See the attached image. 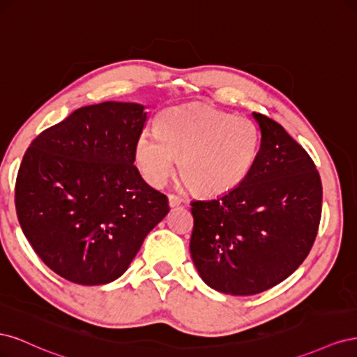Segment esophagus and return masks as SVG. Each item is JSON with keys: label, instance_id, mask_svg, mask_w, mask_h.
<instances>
[{"label": "esophagus", "instance_id": "esophagus-1", "mask_svg": "<svg viewBox=\"0 0 357 357\" xmlns=\"http://www.w3.org/2000/svg\"><path fill=\"white\" fill-rule=\"evenodd\" d=\"M181 198L178 195H176V193H169L168 195V204L169 207H178V205L181 204Z\"/></svg>", "mask_w": 357, "mask_h": 357}]
</instances>
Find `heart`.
<instances>
[{"mask_svg": "<svg viewBox=\"0 0 357 357\" xmlns=\"http://www.w3.org/2000/svg\"><path fill=\"white\" fill-rule=\"evenodd\" d=\"M259 131L247 117L213 109H169L158 131L137 139L135 160L152 186L174 174L177 159L185 181L202 195H222L241 185L259 152Z\"/></svg>", "mask_w": 357, "mask_h": 357, "instance_id": "obj_1", "label": "heart"}]
</instances>
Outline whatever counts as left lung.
<instances>
[{"label": "left lung", "instance_id": "obj_1", "mask_svg": "<svg viewBox=\"0 0 357 357\" xmlns=\"http://www.w3.org/2000/svg\"><path fill=\"white\" fill-rule=\"evenodd\" d=\"M261 149L241 185L192 201L190 256L222 294L247 296L282 283L308 256L321 215L314 162L284 128L253 113Z\"/></svg>", "mask_w": 357, "mask_h": 357}]
</instances>
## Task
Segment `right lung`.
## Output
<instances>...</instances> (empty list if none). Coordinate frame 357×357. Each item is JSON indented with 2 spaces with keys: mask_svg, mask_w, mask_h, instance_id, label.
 <instances>
[{
  "mask_svg": "<svg viewBox=\"0 0 357 357\" xmlns=\"http://www.w3.org/2000/svg\"><path fill=\"white\" fill-rule=\"evenodd\" d=\"M146 119L135 102L86 105L43 131L24 155L15 186L20 228L68 282L96 286L121 277L169 211L167 197L134 165Z\"/></svg>",
  "mask_w": 357,
  "mask_h": 357,
  "instance_id": "obj_1",
  "label": "right lung"
}]
</instances>
